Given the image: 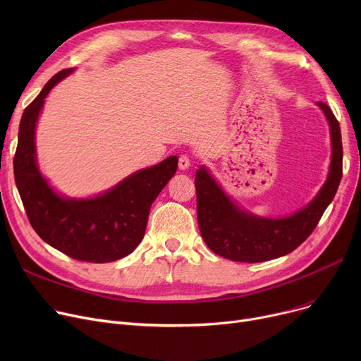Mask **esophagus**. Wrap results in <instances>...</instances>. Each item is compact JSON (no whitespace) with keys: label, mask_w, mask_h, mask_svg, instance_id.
Wrapping results in <instances>:
<instances>
[{"label":"esophagus","mask_w":361,"mask_h":361,"mask_svg":"<svg viewBox=\"0 0 361 361\" xmlns=\"http://www.w3.org/2000/svg\"><path fill=\"white\" fill-rule=\"evenodd\" d=\"M188 166H190V158H188L187 155H181L178 158V168L181 171H185V169H188Z\"/></svg>","instance_id":"1"}]
</instances>
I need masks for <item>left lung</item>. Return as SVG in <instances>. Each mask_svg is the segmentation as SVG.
<instances>
[{
	"label": "left lung",
	"mask_w": 361,
	"mask_h": 361,
	"mask_svg": "<svg viewBox=\"0 0 361 361\" xmlns=\"http://www.w3.org/2000/svg\"><path fill=\"white\" fill-rule=\"evenodd\" d=\"M324 111L331 133V164L326 181L305 207L283 218H263L238 206L224 192L204 165L196 171L197 221L200 234L214 253L234 262L257 263L286 256L295 250L316 228L335 197L343 177V142L339 123L331 108Z\"/></svg>",
	"instance_id": "left-lung-1"
}]
</instances>
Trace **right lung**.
I'll return each mask as SVG.
<instances>
[{"mask_svg": "<svg viewBox=\"0 0 361 361\" xmlns=\"http://www.w3.org/2000/svg\"><path fill=\"white\" fill-rule=\"evenodd\" d=\"M74 68L56 73L25 109L14 155V180L30 225L54 249L93 263L126 257L142 241L152 203L174 177L178 158L130 174L93 197H67L51 187L36 158V124L51 89Z\"/></svg>", "mask_w": 361, "mask_h": 361, "instance_id": "1", "label": "right lung"}]
</instances>
